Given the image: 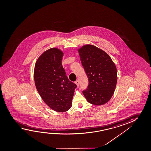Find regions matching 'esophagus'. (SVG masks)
I'll return each instance as SVG.
<instances>
[{
	"label": "esophagus",
	"mask_w": 151,
	"mask_h": 151,
	"mask_svg": "<svg viewBox=\"0 0 151 151\" xmlns=\"http://www.w3.org/2000/svg\"><path fill=\"white\" fill-rule=\"evenodd\" d=\"M75 83L76 84L77 87H79V80H77L75 82Z\"/></svg>",
	"instance_id": "34e87169"
}]
</instances>
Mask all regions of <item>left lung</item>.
<instances>
[{"instance_id":"left-lung-1","label":"left lung","mask_w":151,"mask_h":151,"mask_svg":"<svg viewBox=\"0 0 151 151\" xmlns=\"http://www.w3.org/2000/svg\"><path fill=\"white\" fill-rule=\"evenodd\" d=\"M82 65L89 78L88 89L83 94L89 103L104 104L112 96L117 83V69L104 51L92 45L78 49Z\"/></svg>"}]
</instances>
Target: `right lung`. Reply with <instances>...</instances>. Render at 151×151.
Here are the masks:
<instances>
[{"mask_svg":"<svg viewBox=\"0 0 151 151\" xmlns=\"http://www.w3.org/2000/svg\"><path fill=\"white\" fill-rule=\"evenodd\" d=\"M64 53L57 48L45 51L35 65L36 89L45 103L52 110L64 112L72 106L77 86L69 81L62 67Z\"/></svg>","mask_w":151,"mask_h":151,"instance_id":"right-lung-1","label":"right lung"}]
</instances>
